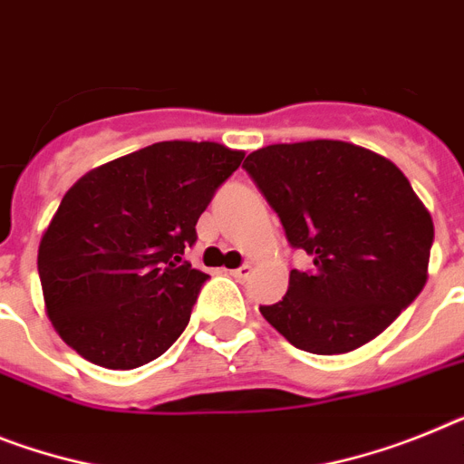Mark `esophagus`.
Segmentation results:
<instances>
[{
  "instance_id": "1",
  "label": "esophagus",
  "mask_w": 464,
  "mask_h": 464,
  "mask_svg": "<svg viewBox=\"0 0 464 464\" xmlns=\"http://www.w3.org/2000/svg\"><path fill=\"white\" fill-rule=\"evenodd\" d=\"M229 275H232V276H235V279H248V276H251L253 275V267H251V265H241V267H237V270H232V272H229Z\"/></svg>"
}]
</instances>
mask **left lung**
Masks as SVG:
<instances>
[{"mask_svg": "<svg viewBox=\"0 0 464 464\" xmlns=\"http://www.w3.org/2000/svg\"><path fill=\"white\" fill-rule=\"evenodd\" d=\"M293 248L312 258L291 270L286 295L260 312L312 354L366 345L427 281L434 223L390 160L343 140L267 145L244 161Z\"/></svg>", "mask_w": 464, "mask_h": 464, "instance_id": "obj_1", "label": "left lung"}]
</instances>
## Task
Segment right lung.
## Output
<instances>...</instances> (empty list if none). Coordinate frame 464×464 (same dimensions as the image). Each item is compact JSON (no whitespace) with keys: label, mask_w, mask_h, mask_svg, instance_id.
Returning a JSON list of instances; mask_svg holds the SVG:
<instances>
[{"label":"right lung","mask_w":464,"mask_h":464,"mask_svg":"<svg viewBox=\"0 0 464 464\" xmlns=\"http://www.w3.org/2000/svg\"><path fill=\"white\" fill-rule=\"evenodd\" d=\"M241 160L218 142H154L67 189L37 267L46 314L77 354L129 371L180 338L208 279L183 253Z\"/></svg>","instance_id":"1"}]
</instances>
